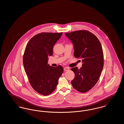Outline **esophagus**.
Here are the masks:
<instances>
[{"label":"esophagus","mask_w":124,"mask_h":124,"mask_svg":"<svg viewBox=\"0 0 124 124\" xmlns=\"http://www.w3.org/2000/svg\"><path fill=\"white\" fill-rule=\"evenodd\" d=\"M64 71H67L69 70V68L67 67H64Z\"/></svg>","instance_id":"34e87169"}]
</instances>
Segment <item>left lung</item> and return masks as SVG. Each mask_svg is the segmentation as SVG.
<instances>
[{"mask_svg": "<svg viewBox=\"0 0 124 124\" xmlns=\"http://www.w3.org/2000/svg\"><path fill=\"white\" fill-rule=\"evenodd\" d=\"M72 43L74 56L82 59V66L71 70L75 74L71 84L80 93L92 88L99 79L104 66V54L100 41L96 36L86 30H79L65 33Z\"/></svg>", "mask_w": 124, "mask_h": 124, "instance_id": "obj_1", "label": "left lung"}]
</instances>
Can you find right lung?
I'll list each match as a JSON object with an SVG mask.
<instances>
[{
	"label": "right lung",
	"mask_w": 124,
	"mask_h": 124,
	"mask_svg": "<svg viewBox=\"0 0 124 124\" xmlns=\"http://www.w3.org/2000/svg\"><path fill=\"white\" fill-rule=\"evenodd\" d=\"M62 32H41L28 42L23 56L24 71L31 87L38 93L47 96L56 88L63 72L61 65L54 67L48 64V56L53 55V46Z\"/></svg>",
	"instance_id": "obj_1"
}]
</instances>
